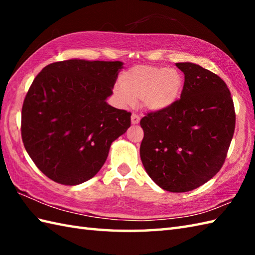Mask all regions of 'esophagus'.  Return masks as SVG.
Instances as JSON below:
<instances>
[{
  "label": "esophagus",
  "instance_id": "34e87169",
  "mask_svg": "<svg viewBox=\"0 0 255 255\" xmlns=\"http://www.w3.org/2000/svg\"><path fill=\"white\" fill-rule=\"evenodd\" d=\"M140 122V117L137 115V114H132L131 115V124L132 125H137Z\"/></svg>",
  "mask_w": 255,
  "mask_h": 255
}]
</instances>
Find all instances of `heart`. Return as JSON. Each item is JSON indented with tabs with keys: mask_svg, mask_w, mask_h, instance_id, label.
Wrapping results in <instances>:
<instances>
[{
	"mask_svg": "<svg viewBox=\"0 0 255 255\" xmlns=\"http://www.w3.org/2000/svg\"><path fill=\"white\" fill-rule=\"evenodd\" d=\"M183 77L175 69L159 66H136L122 75V84L115 94L123 106H131L136 100L149 111L159 112L172 106L183 89Z\"/></svg>",
	"mask_w": 255,
	"mask_h": 255,
	"instance_id": "obj_1",
	"label": "heart"
}]
</instances>
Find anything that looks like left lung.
Masks as SVG:
<instances>
[{"label":"left lung","mask_w":255,"mask_h":255,"mask_svg":"<svg viewBox=\"0 0 255 255\" xmlns=\"http://www.w3.org/2000/svg\"><path fill=\"white\" fill-rule=\"evenodd\" d=\"M175 64L185 78L181 99L140 121L144 132L140 158L156 185L183 193L203 185L221 169L236 113L228 86L217 74L192 62Z\"/></svg>","instance_id":"1"}]
</instances>
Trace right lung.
<instances>
[{
    "mask_svg": "<svg viewBox=\"0 0 255 255\" xmlns=\"http://www.w3.org/2000/svg\"><path fill=\"white\" fill-rule=\"evenodd\" d=\"M123 66L71 59L48 64L32 81L21 108V139L50 180L70 186L89 181L130 127L131 113L106 102Z\"/></svg>",
    "mask_w": 255,
    "mask_h": 255,
    "instance_id": "1",
    "label": "right lung"
}]
</instances>
